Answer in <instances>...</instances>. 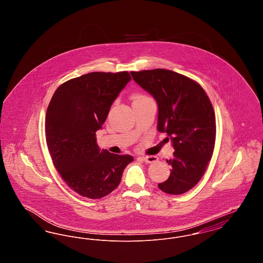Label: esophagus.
<instances>
[{
	"label": "esophagus",
	"instance_id": "obj_1",
	"mask_svg": "<svg viewBox=\"0 0 263 263\" xmlns=\"http://www.w3.org/2000/svg\"><path fill=\"white\" fill-rule=\"evenodd\" d=\"M141 160H142L143 162H145V163H155V162L158 160V158H156V157H154V156H147V157H142Z\"/></svg>",
	"mask_w": 263,
	"mask_h": 263
}]
</instances>
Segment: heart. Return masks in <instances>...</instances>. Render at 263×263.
Returning a JSON list of instances; mask_svg holds the SVG:
<instances>
[{"mask_svg":"<svg viewBox=\"0 0 263 263\" xmlns=\"http://www.w3.org/2000/svg\"><path fill=\"white\" fill-rule=\"evenodd\" d=\"M145 98H147V97L142 96V95H136V96L134 97V100H142V99H145Z\"/></svg>","mask_w":263,"mask_h":263,"instance_id":"b5f03b06","label":"heart"}]
</instances>
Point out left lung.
<instances>
[{
    "label": "left lung",
    "instance_id": "left-lung-1",
    "mask_svg": "<svg viewBox=\"0 0 263 263\" xmlns=\"http://www.w3.org/2000/svg\"><path fill=\"white\" fill-rule=\"evenodd\" d=\"M134 81L155 98L159 106L158 130L173 141L170 177L158 184L178 195L194 187L211 161L216 118L205 90L194 80L165 69L130 72ZM168 139V138H167Z\"/></svg>",
    "mask_w": 263,
    "mask_h": 263
}]
</instances>
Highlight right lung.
<instances>
[{"mask_svg": "<svg viewBox=\"0 0 263 263\" xmlns=\"http://www.w3.org/2000/svg\"><path fill=\"white\" fill-rule=\"evenodd\" d=\"M131 80L127 72H92L63 83L45 117V137L54 166L81 196L100 199L120 183L129 155L100 152L96 132L106 120L114 100Z\"/></svg>", "mask_w": 263, "mask_h": 263, "instance_id": "right-lung-1", "label": "right lung"}]
</instances>
